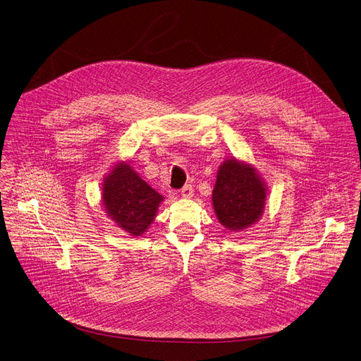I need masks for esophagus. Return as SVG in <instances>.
<instances>
[{
	"label": "esophagus",
	"mask_w": 361,
	"mask_h": 361,
	"mask_svg": "<svg viewBox=\"0 0 361 361\" xmlns=\"http://www.w3.org/2000/svg\"><path fill=\"white\" fill-rule=\"evenodd\" d=\"M180 195L183 197H192L193 196V186L192 185H185L180 190Z\"/></svg>",
	"instance_id": "esophagus-1"
}]
</instances>
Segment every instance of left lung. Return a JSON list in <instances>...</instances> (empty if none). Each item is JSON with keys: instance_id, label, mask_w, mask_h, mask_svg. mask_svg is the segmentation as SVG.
I'll list each match as a JSON object with an SVG mask.
<instances>
[{"instance_id": "1", "label": "left lung", "mask_w": 361, "mask_h": 361, "mask_svg": "<svg viewBox=\"0 0 361 361\" xmlns=\"http://www.w3.org/2000/svg\"><path fill=\"white\" fill-rule=\"evenodd\" d=\"M265 185L251 165L231 158L221 164L213 189V206L219 221L228 230L250 227L261 217Z\"/></svg>"}]
</instances>
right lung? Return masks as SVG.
Returning <instances> with one entry per match:
<instances>
[{
	"label": "right lung",
	"mask_w": 361,
	"mask_h": 361,
	"mask_svg": "<svg viewBox=\"0 0 361 361\" xmlns=\"http://www.w3.org/2000/svg\"><path fill=\"white\" fill-rule=\"evenodd\" d=\"M162 199L124 162L114 166L103 185V203L109 216L131 235L145 233Z\"/></svg>",
	"instance_id": "add662e5"
}]
</instances>
